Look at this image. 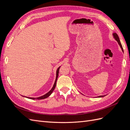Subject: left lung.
Here are the masks:
<instances>
[{"mask_svg":"<svg viewBox=\"0 0 130 130\" xmlns=\"http://www.w3.org/2000/svg\"><path fill=\"white\" fill-rule=\"evenodd\" d=\"M113 36L114 38H115V40L118 42V44H119V45H120V48H121V49L122 51H123V52H124V50H123V46H122V45H121V42H120V40H119V38L118 36V35H117L116 33H113ZM106 96V95H101V96H98V98H102V97H104V96Z\"/></svg>","mask_w":130,"mask_h":130,"instance_id":"obj_1","label":"left lung"}]
</instances>
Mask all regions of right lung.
Masks as SVG:
<instances>
[{"label": "right lung", "mask_w": 130, "mask_h": 130, "mask_svg": "<svg viewBox=\"0 0 130 130\" xmlns=\"http://www.w3.org/2000/svg\"><path fill=\"white\" fill-rule=\"evenodd\" d=\"M61 67H59L57 68V70H56V80H55V83L54 84V86L53 88H52V89H51L50 91L49 92H48L47 93H46L45 94H44V95H43L41 96H40V97H37V98H30V97H27V96H23L24 97H25L26 98H28V99H33V100H40V99H45V98L49 97L51 94H52V93H53V92L54 91V90L55 89V88L56 87V81H57V78H58V73H59V70H60V68Z\"/></svg>", "instance_id": "add662e5"}]
</instances>
